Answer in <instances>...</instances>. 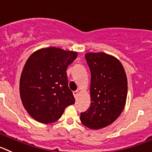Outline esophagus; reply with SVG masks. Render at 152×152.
Returning a JSON list of instances; mask_svg holds the SVG:
<instances>
[{"instance_id": "obj_1", "label": "esophagus", "mask_w": 152, "mask_h": 152, "mask_svg": "<svg viewBox=\"0 0 152 152\" xmlns=\"http://www.w3.org/2000/svg\"><path fill=\"white\" fill-rule=\"evenodd\" d=\"M79 93H80V92H79V91L78 90H76V91H74V92H73V96H74V97L75 98H77V96H79Z\"/></svg>"}]
</instances>
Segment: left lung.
<instances>
[{"label":"left lung","mask_w":152,"mask_h":152,"mask_svg":"<svg viewBox=\"0 0 152 152\" xmlns=\"http://www.w3.org/2000/svg\"><path fill=\"white\" fill-rule=\"evenodd\" d=\"M91 72L90 106L80 120L91 129L105 128L115 122L125 107L127 76L118 59L105 53L85 55Z\"/></svg>","instance_id":"1"}]
</instances>
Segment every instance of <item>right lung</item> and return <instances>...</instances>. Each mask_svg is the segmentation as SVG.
Segmentation results:
<instances>
[{"mask_svg":"<svg viewBox=\"0 0 152 152\" xmlns=\"http://www.w3.org/2000/svg\"><path fill=\"white\" fill-rule=\"evenodd\" d=\"M76 57V52L52 47L38 50L28 58L20 80V94L23 107L36 121L56 122L75 103L66 69Z\"/></svg>","mask_w":152,"mask_h":152,"instance_id":"obj_1","label":"right lung"}]
</instances>
